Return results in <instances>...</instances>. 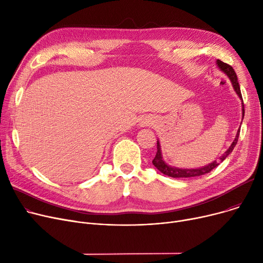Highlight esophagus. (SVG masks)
<instances>
[{"instance_id": "obj_1", "label": "esophagus", "mask_w": 263, "mask_h": 263, "mask_svg": "<svg viewBox=\"0 0 263 263\" xmlns=\"http://www.w3.org/2000/svg\"><path fill=\"white\" fill-rule=\"evenodd\" d=\"M153 120H151V118H143L142 121H141V126L142 127H146V126H149V124H153Z\"/></svg>"}]
</instances>
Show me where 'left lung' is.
Instances as JSON below:
<instances>
[{
  "label": "left lung",
  "mask_w": 263,
  "mask_h": 263,
  "mask_svg": "<svg viewBox=\"0 0 263 263\" xmlns=\"http://www.w3.org/2000/svg\"><path fill=\"white\" fill-rule=\"evenodd\" d=\"M216 65L217 67L220 69V71H223L228 78L229 80L231 81V84L234 88V90H236V92L238 93L239 98L242 100V115L244 117V104H243V99H242V93H241V89H240V85H239V82H238V77L236 74V72H234L233 68L222 62L217 60L216 61ZM241 128V127H240ZM239 134H240V129L238 130L237 132V135H236V139H234V141L232 142V144L230 145V147L228 148V150L226 151V153L220 157V162H223L231 153L233 148L236 147L237 143H238V139H239ZM153 164L155 165V166L164 175H166L168 177H173V178H192V177H198V176H202L204 174H208L210 173L212 170H214L217 165L219 164V162H212L211 164L206 165V166H203V167H200V168H192V170H187V168H178V167H174V166H170V165H167L166 163L164 162L163 158H162V154H161V146H160V143L159 141L157 142V155L155 157V159L153 160Z\"/></svg>",
  "instance_id": "obj_1"
}]
</instances>
